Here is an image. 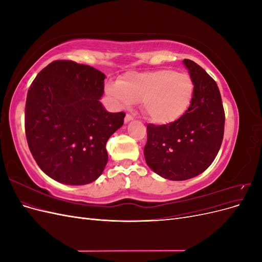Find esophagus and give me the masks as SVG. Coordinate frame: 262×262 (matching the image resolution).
<instances>
[{
    "label": "esophagus",
    "instance_id": "1",
    "mask_svg": "<svg viewBox=\"0 0 262 262\" xmlns=\"http://www.w3.org/2000/svg\"><path fill=\"white\" fill-rule=\"evenodd\" d=\"M131 120H133V117H132V115H130V114H126V115H125V117H124V122H125V123H128V122H130Z\"/></svg>",
    "mask_w": 262,
    "mask_h": 262
}]
</instances>
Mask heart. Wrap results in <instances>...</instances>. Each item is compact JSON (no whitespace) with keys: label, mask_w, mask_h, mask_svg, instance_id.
<instances>
[{"label":"heart","mask_w":262,"mask_h":262,"mask_svg":"<svg viewBox=\"0 0 262 262\" xmlns=\"http://www.w3.org/2000/svg\"><path fill=\"white\" fill-rule=\"evenodd\" d=\"M106 93L120 107L141 101L149 121L169 124L184 116L191 104L193 82L190 75L171 70L128 73L118 83H108Z\"/></svg>","instance_id":"1"}]
</instances>
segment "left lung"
Instances as JSON below:
<instances>
[{
	"label": "left lung",
	"mask_w": 262,
	"mask_h": 262,
	"mask_svg": "<svg viewBox=\"0 0 262 262\" xmlns=\"http://www.w3.org/2000/svg\"><path fill=\"white\" fill-rule=\"evenodd\" d=\"M193 82V96L185 115L169 124L148 123L144 157L148 167L169 180L200 175L216 157L224 136L225 114L215 81L185 59Z\"/></svg>",
	"instance_id": "1"
}]
</instances>
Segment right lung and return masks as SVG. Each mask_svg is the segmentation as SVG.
Returning a JSON list of instances; mask_svg holds the SVG:
<instances>
[{
	"label": "right lung",
	"mask_w": 262,
	"mask_h": 262,
	"mask_svg": "<svg viewBox=\"0 0 262 262\" xmlns=\"http://www.w3.org/2000/svg\"><path fill=\"white\" fill-rule=\"evenodd\" d=\"M105 77L93 67L58 60L29 87L27 143L41 170L61 184H90L106 167V143L122 126L125 114L108 113L99 101Z\"/></svg>",
	"instance_id": "add662e5"
}]
</instances>
